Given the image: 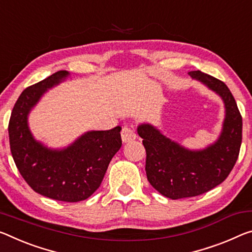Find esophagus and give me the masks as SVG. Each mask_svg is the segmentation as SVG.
I'll list each match as a JSON object with an SVG mask.
<instances>
[{
	"mask_svg": "<svg viewBox=\"0 0 252 252\" xmlns=\"http://www.w3.org/2000/svg\"><path fill=\"white\" fill-rule=\"evenodd\" d=\"M121 138L123 142H130L137 138V133L132 126H123L121 131Z\"/></svg>",
	"mask_w": 252,
	"mask_h": 252,
	"instance_id": "esophagus-1",
	"label": "esophagus"
}]
</instances>
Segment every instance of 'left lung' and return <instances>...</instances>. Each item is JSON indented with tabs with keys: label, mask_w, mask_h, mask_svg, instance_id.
Instances as JSON below:
<instances>
[{
	"label": "left lung",
	"mask_w": 252,
	"mask_h": 252,
	"mask_svg": "<svg viewBox=\"0 0 252 252\" xmlns=\"http://www.w3.org/2000/svg\"><path fill=\"white\" fill-rule=\"evenodd\" d=\"M189 75L204 83L224 102L225 119L218 141L203 150H189L151 125L138 126L147 154L148 181L171 199L197 196L224 182L237 162L242 141V117L225 84L201 70H191Z\"/></svg>",
	"instance_id": "8db88e82"
}]
</instances>
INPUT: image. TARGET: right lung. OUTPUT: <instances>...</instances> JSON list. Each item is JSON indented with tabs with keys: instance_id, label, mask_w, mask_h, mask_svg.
Here are the masks:
<instances>
[{
	"instance_id": "add662e5",
	"label": "right lung",
	"mask_w": 252,
	"mask_h": 252,
	"mask_svg": "<svg viewBox=\"0 0 252 252\" xmlns=\"http://www.w3.org/2000/svg\"><path fill=\"white\" fill-rule=\"evenodd\" d=\"M68 75L59 70L22 92L11 113L9 139L15 166L28 185L43 196L71 203L89 198L98 189L122 140L121 126L90 131L62 150L49 149L34 140L28 114L48 89Z\"/></svg>"
}]
</instances>
